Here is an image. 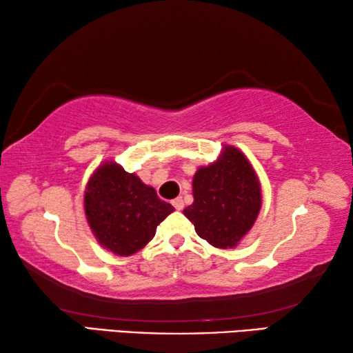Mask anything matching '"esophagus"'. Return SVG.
<instances>
[{"instance_id":"1","label":"esophagus","mask_w":353,"mask_h":353,"mask_svg":"<svg viewBox=\"0 0 353 353\" xmlns=\"http://www.w3.org/2000/svg\"><path fill=\"white\" fill-rule=\"evenodd\" d=\"M172 205H174L176 210H183V199L176 198L174 201H172Z\"/></svg>"}]
</instances>
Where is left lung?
Here are the masks:
<instances>
[{
  "mask_svg": "<svg viewBox=\"0 0 353 353\" xmlns=\"http://www.w3.org/2000/svg\"><path fill=\"white\" fill-rule=\"evenodd\" d=\"M193 196L183 214L202 240L219 249L235 248L261 208L259 177L234 146H224L216 162L196 171Z\"/></svg>",
  "mask_w": 353,
  "mask_h": 353,
  "instance_id": "8db88e82",
  "label": "left lung"
}]
</instances>
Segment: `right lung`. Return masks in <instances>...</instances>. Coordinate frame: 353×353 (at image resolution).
Masks as SVG:
<instances>
[{
	"instance_id": "right-lung-1",
	"label": "right lung",
	"mask_w": 353,
	"mask_h": 353,
	"mask_svg": "<svg viewBox=\"0 0 353 353\" xmlns=\"http://www.w3.org/2000/svg\"><path fill=\"white\" fill-rule=\"evenodd\" d=\"M83 207L101 246L128 256L152 240L155 229L174 212L152 187L115 162L101 165L87 183Z\"/></svg>"
}]
</instances>
